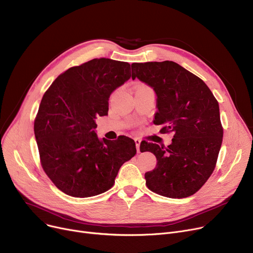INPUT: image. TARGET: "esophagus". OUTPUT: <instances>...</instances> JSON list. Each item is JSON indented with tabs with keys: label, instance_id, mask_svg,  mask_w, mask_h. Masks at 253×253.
I'll return each mask as SVG.
<instances>
[{
	"label": "esophagus",
	"instance_id": "esophagus-1",
	"mask_svg": "<svg viewBox=\"0 0 253 253\" xmlns=\"http://www.w3.org/2000/svg\"><path fill=\"white\" fill-rule=\"evenodd\" d=\"M134 141H135V145H136V151L137 153H140V142L141 140L138 139V138H134Z\"/></svg>",
	"mask_w": 253,
	"mask_h": 253
}]
</instances>
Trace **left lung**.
<instances>
[{
    "instance_id": "left-lung-1",
    "label": "left lung",
    "mask_w": 253,
    "mask_h": 253,
    "mask_svg": "<svg viewBox=\"0 0 253 253\" xmlns=\"http://www.w3.org/2000/svg\"><path fill=\"white\" fill-rule=\"evenodd\" d=\"M131 68L132 80L137 78L156 93L154 123L164 125V133L174 132L167 148L140 143V152L157 158L155 169L144 174L145 184L164 197H189L201 189L216 164L223 134L218 102L200 78L176 62H135Z\"/></svg>"
}]
</instances>
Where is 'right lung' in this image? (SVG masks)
<instances>
[{
  "label": "right lung",
  "mask_w": 253,
  "mask_h": 253,
  "mask_svg": "<svg viewBox=\"0 0 253 253\" xmlns=\"http://www.w3.org/2000/svg\"><path fill=\"white\" fill-rule=\"evenodd\" d=\"M128 62L95 58L65 71L45 92L35 121L41 163L56 187L77 198L113 187L121 166L136 154L127 136L99 139L97 116L109 112L112 93L131 77Z\"/></svg>",
  "instance_id": "right-lung-1"
}]
</instances>
